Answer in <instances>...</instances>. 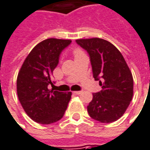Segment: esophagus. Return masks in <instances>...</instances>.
I'll list each match as a JSON object with an SVG mask.
<instances>
[{
	"mask_svg": "<svg viewBox=\"0 0 150 150\" xmlns=\"http://www.w3.org/2000/svg\"><path fill=\"white\" fill-rule=\"evenodd\" d=\"M74 93L77 94V95H79V94H81V93H82V91H75Z\"/></svg>",
	"mask_w": 150,
	"mask_h": 150,
	"instance_id": "1",
	"label": "esophagus"
}]
</instances>
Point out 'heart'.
Returning <instances> with one entry per match:
<instances>
[{"label": "heart", "instance_id": "obj_1", "mask_svg": "<svg viewBox=\"0 0 150 150\" xmlns=\"http://www.w3.org/2000/svg\"><path fill=\"white\" fill-rule=\"evenodd\" d=\"M73 53H74V56H75V57H78V56H79V55H82V54H83V52L82 50L77 48V49L74 50Z\"/></svg>", "mask_w": 150, "mask_h": 150}]
</instances>
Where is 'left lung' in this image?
I'll list each match as a JSON object with an SVG mask.
<instances>
[{
	"mask_svg": "<svg viewBox=\"0 0 150 150\" xmlns=\"http://www.w3.org/2000/svg\"><path fill=\"white\" fill-rule=\"evenodd\" d=\"M88 52L93 75L99 80L100 92L93 93L87 107L89 116L102 123L121 118L133 97V76L120 51L110 42L99 38L77 39Z\"/></svg>",
	"mask_w": 150,
	"mask_h": 150,
	"instance_id": "1",
	"label": "left lung"
}]
</instances>
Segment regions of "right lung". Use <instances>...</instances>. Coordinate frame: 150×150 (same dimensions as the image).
<instances>
[{"mask_svg":"<svg viewBox=\"0 0 150 150\" xmlns=\"http://www.w3.org/2000/svg\"><path fill=\"white\" fill-rule=\"evenodd\" d=\"M70 39L47 38L38 43L25 58L17 76V94L24 112L34 122L52 124L62 119L71 92L50 90L54 69Z\"/></svg>","mask_w":150,"mask_h":150,"instance_id":"right-lung-1","label":"right lung"}]
</instances>
